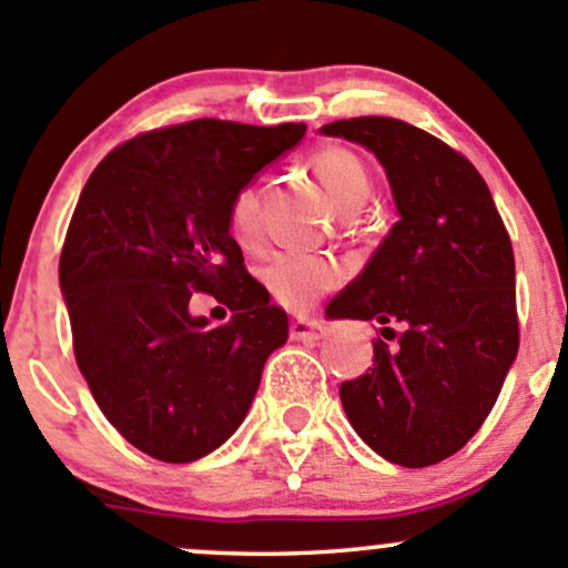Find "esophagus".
<instances>
[{
    "label": "esophagus",
    "mask_w": 568,
    "mask_h": 568,
    "mask_svg": "<svg viewBox=\"0 0 568 568\" xmlns=\"http://www.w3.org/2000/svg\"><path fill=\"white\" fill-rule=\"evenodd\" d=\"M323 334H326V326L317 317H296V321H291V339L317 342Z\"/></svg>",
    "instance_id": "esophagus-1"
}]
</instances>
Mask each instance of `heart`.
<instances>
[{"label": "heart", "mask_w": 568, "mask_h": 568, "mask_svg": "<svg viewBox=\"0 0 568 568\" xmlns=\"http://www.w3.org/2000/svg\"><path fill=\"white\" fill-rule=\"evenodd\" d=\"M339 213H355L372 191L369 172L351 148L326 145L307 159ZM229 229L242 247L258 242V189L242 185L229 204ZM345 272L332 258L307 253H280L261 270V283L285 310H307L342 283Z\"/></svg>", "instance_id": "1"}]
</instances>
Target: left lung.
Listing matches in <instances>:
<instances>
[{"label": "left lung", "instance_id": "1", "mask_svg": "<svg viewBox=\"0 0 568 568\" xmlns=\"http://www.w3.org/2000/svg\"><path fill=\"white\" fill-rule=\"evenodd\" d=\"M321 132L369 148L398 210L364 272L326 307L384 334L372 339L375 364L339 385L342 407L377 456L434 466L477 434L517 355L513 242L483 174L434 134L383 115Z\"/></svg>", "mask_w": 568, "mask_h": 568}]
</instances>
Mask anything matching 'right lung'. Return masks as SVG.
<instances>
[{
	"mask_svg": "<svg viewBox=\"0 0 568 568\" xmlns=\"http://www.w3.org/2000/svg\"><path fill=\"white\" fill-rule=\"evenodd\" d=\"M302 123L199 121L136 134L99 161L59 258L74 361L115 432L189 464L232 436L288 317L229 232L234 193L302 140ZM193 293L235 315L210 329Z\"/></svg>",
	"mask_w": 568,
	"mask_h": 568,
	"instance_id": "right-lung-1",
	"label": "right lung"
}]
</instances>
